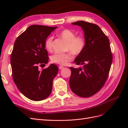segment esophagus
<instances>
[{
	"instance_id": "34e87169",
	"label": "esophagus",
	"mask_w": 128,
	"mask_h": 128,
	"mask_svg": "<svg viewBox=\"0 0 128 128\" xmlns=\"http://www.w3.org/2000/svg\"><path fill=\"white\" fill-rule=\"evenodd\" d=\"M63 68H64V66H59V69L60 70V69H63Z\"/></svg>"
}]
</instances>
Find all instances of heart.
I'll return each instance as SVG.
<instances>
[{
    "instance_id": "b5f03b06",
    "label": "heart",
    "mask_w": 128,
    "mask_h": 128,
    "mask_svg": "<svg viewBox=\"0 0 128 128\" xmlns=\"http://www.w3.org/2000/svg\"><path fill=\"white\" fill-rule=\"evenodd\" d=\"M59 36L67 42L66 50L64 53H55L50 56V60L53 63L64 66L72 59V54L78 56L85 50L86 41L83 35H76L75 32L66 28L59 32ZM45 47L48 51H51L53 48V37H48L45 41Z\"/></svg>"
}]
</instances>
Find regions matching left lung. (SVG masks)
Here are the masks:
<instances>
[{
	"mask_svg": "<svg viewBox=\"0 0 128 128\" xmlns=\"http://www.w3.org/2000/svg\"><path fill=\"white\" fill-rule=\"evenodd\" d=\"M72 24L82 28L86 44L82 53L74 60L76 64L83 66L70 68V87L78 96L91 97L103 88L109 75L113 59L110 40L96 24L84 21Z\"/></svg>",
	"mask_w": 128,
	"mask_h": 128,
	"instance_id": "8db88e82",
	"label": "left lung"
}]
</instances>
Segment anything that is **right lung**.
<instances>
[{
  "label": "right lung",
  "mask_w": 128,
  "mask_h": 128,
  "mask_svg": "<svg viewBox=\"0 0 128 128\" xmlns=\"http://www.w3.org/2000/svg\"><path fill=\"white\" fill-rule=\"evenodd\" d=\"M57 27L33 25L18 37L11 54L13 80L21 93L30 100L39 101L50 96L53 80L58 72L52 64L42 71L38 66L48 63L45 41Z\"/></svg>",
  "instance_id": "1"
}]
</instances>
